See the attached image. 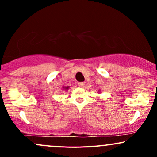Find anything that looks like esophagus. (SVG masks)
Here are the masks:
<instances>
[{"label":"esophagus","mask_w":157,"mask_h":157,"mask_svg":"<svg viewBox=\"0 0 157 157\" xmlns=\"http://www.w3.org/2000/svg\"><path fill=\"white\" fill-rule=\"evenodd\" d=\"M78 86L79 87H80V88H84V86H85V82H79L78 83Z\"/></svg>","instance_id":"34e87169"}]
</instances>
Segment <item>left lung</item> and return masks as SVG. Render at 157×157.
<instances>
[{
  "mask_svg": "<svg viewBox=\"0 0 157 157\" xmlns=\"http://www.w3.org/2000/svg\"><path fill=\"white\" fill-rule=\"evenodd\" d=\"M98 92H100V91H98Z\"/></svg>",
  "mask_w": 157,
  "mask_h": 157,
  "instance_id": "obj_1",
  "label": "left lung"
}]
</instances>
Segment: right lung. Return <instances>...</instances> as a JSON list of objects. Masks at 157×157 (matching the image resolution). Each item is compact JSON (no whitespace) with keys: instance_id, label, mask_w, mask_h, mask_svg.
<instances>
[{"instance_id":"1","label":"right lung","mask_w":157,"mask_h":157,"mask_svg":"<svg viewBox=\"0 0 157 157\" xmlns=\"http://www.w3.org/2000/svg\"><path fill=\"white\" fill-rule=\"evenodd\" d=\"M68 89H69V86H63V90H65V91H68Z\"/></svg>"}]
</instances>
